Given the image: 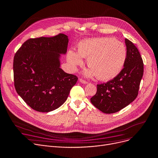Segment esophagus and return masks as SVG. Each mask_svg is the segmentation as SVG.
I'll return each mask as SVG.
<instances>
[{"label": "esophagus", "mask_w": 158, "mask_h": 158, "mask_svg": "<svg viewBox=\"0 0 158 158\" xmlns=\"http://www.w3.org/2000/svg\"><path fill=\"white\" fill-rule=\"evenodd\" d=\"M79 81H80L81 83H82V84H87V81H85V80H84L83 79H81V78H80Z\"/></svg>", "instance_id": "obj_1"}]
</instances>
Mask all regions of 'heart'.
Here are the masks:
<instances>
[{
    "mask_svg": "<svg viewBox=\"0 0 158 158\" xmlns=\"http://www.w3.org/2000/svg\"><path fill=\"white\" fill-rule=\"evenodd\" d=\"M78 50L67 52V59L71 68L74 70L83 64V57L87 58V65L90 68L85 74L87 77L96 75L97 78L104 81L113 79L119 74L127 56L124 44L109 37L81 41Z\"/></svg>",
    "mask_w": 158,
    "mask_h": 158,
    "instance_id": "heart-1",
    "label": "heart"
}]
</instances>
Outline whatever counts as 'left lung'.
Masks as SVG:
<instances>
[{
    "instance_id": "1",
    "label": "left lung",
    "mask_w": 158,
    "mask_h": 158,
    "mask_svg": "<svg viewBox=\"0 0 158 158\" xmlns=\"http://www.w3.org/2000/svg\"><path fill=\"white\" fill-rule=\"evenodd\" d=\"M127 56L119 74L105 84L97 85L91 102L105 113H116L136 98L144 71L141 56L134 44L125 39Z\"/></svg>"
}]
</instances>
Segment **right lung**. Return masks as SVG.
Instances as JSON below:
<instances>
[{"mask_svg":"<svg viewBox=\"0 0 158 158\" xmlns=\"http://www.w3.org/2000/svg\"><path fill=\"white\" fill-rule=\"evenodd\" d=\"M68 43V36L64 34L29 39L15 54V90L37 111L49 112L58 108L77 83V76L60 68V56L66 54Z\"/></svg>","mask_w":158,"mask_h":158,"instance_id":"add662e5","label":"right lung"}]
</instances>
